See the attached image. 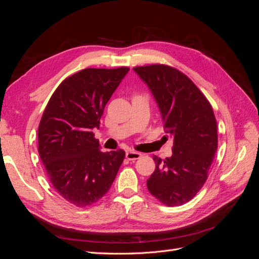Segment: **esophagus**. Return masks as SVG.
<instances>
[{
  "mask_svg": "<svg viewBox=\"0 0 259 259\" xmlns=\"http://www.w3.org/2000/svg\"><path fill=\"white\" fill-rule=\"evenodd\" d=\"M142 153H139L137 151H128L126 152V159L130 160V161H133V160H138L139 158H142Z\"/></svg>",
  "mask_w": 259,
  "mask_h": 259,
  "instance_id": "esophagus-1",
  "label": "esophagus"
}]
</instances>
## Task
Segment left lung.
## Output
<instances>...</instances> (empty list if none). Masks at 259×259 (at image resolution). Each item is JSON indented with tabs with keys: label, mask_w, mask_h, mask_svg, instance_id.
<instances>
[{
	"label": "left lung",
	"mask_w": 259,
	"mask_h": 259,
	"mask_svg": "<svg viewBox=\"0 0 259 259\" xmlns=\"http://www.w3.org/2000/svg\"><path fill=\"white\" fill-rule=\"evenodd\" d=\"M158 103L165 133L173 137L170 158L153 155L148 190L167 206L189 202L205 184L218 147L217 123L209 101L179 70L166 65L133 68Z\"/></svg>",
	"instance_id": "obj_1"
}]
</instances>
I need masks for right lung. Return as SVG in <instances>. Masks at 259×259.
<instances>
[{
    "label": "right lung",
    "mask_w": 259,
    "mask_h": 259,
    "mask_svg": "<svg viewBox=\"0 0 259 259\" xmlns=\"http://www.w3.org/2000/svg\"><path fill=\"white\" fill-rule=\"evenodd\" d=\"M130 68H88L53 93L37 130V151L51 184L71 204L85 207L109 191L125 158L103 152L93 133Z\"/></svg>",
    "instance_id": "obj_1"
}]
</instances>
